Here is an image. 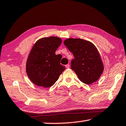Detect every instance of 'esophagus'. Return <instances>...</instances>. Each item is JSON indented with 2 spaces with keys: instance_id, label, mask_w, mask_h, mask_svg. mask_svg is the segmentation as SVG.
<instances>
[{
  "instance_id": "1",
  "label": "esophagus",
  "mask_w": 126,
  "mask_h": 126,
  "mask_svg": "<svg viewBox=\"0 0 126 126\" xmlns=\"http://www.w3.org/2000/svg\"><path fill=\"white\" fill-rule=\"evenodd\" d=\"M65 67L67 68H69V67H70V65H69V64H67V65H65Z\"/></svg>"
}]
</instances>
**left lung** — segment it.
I'll return each mask as SVG.
<instances>
[{"label": "left lung", "instance_id": "obj_1", "mask_svg": "<svg viewBox=\"0 0 126 126\" xmlns=\"http://www.w3.org/2000/svg\"><path fill=\"white\" fill-rule=\"evenodd\" d=\"M74 58L71 68L81 82L91 84L98 79L103 71V65L97 49L87 40L68 38L64 42Z\"/></svg>", "mask_w": 126, "mask_h": 126}]
</instances>
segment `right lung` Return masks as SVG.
I'll return each instance as SVG.
<instances>
[{"instance_id": "obj_1", "label": "right lung", "mask_w": 126, "mask_h": 126, "mask_svg": "<svg viewBox=\"0 0 126 126\" xmlns=\"http://www.w3.org/2000/svg\"><path fill=\"white\" fill-rule=\"evenodd\" d=\"M61 43L60 38L50 37L41 38L33 46L27 61L26 72L34 84L50 87L64 71L65 67L60 63L62 55L55 54Z\"/></svg>"}]
</instances>
